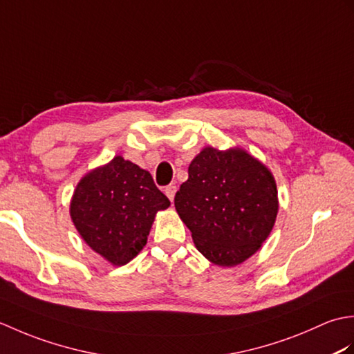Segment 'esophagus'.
<instances>
[{
	"instance_id": "obj_1",
	"label": "esophagus",
	"mask_w": 354,
	"mask_h": 354,
	"mask_svg": "<svg viewBox=\"0 0 354 354\" xmlns=\"http://www.w3.org/2000/svg\"><path fill=\"white\" fill-rule=\"evenodd\" d=\"M176 190H178V187L175 185V184H170V185H167L164 189V193L167 194V198L173 202V198H175V194H176Z\"/></svg>"
}]
</instances>
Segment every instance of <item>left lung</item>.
I'll use <instances>...</instances> for the list:
<instances>
[{
	"label": "left lung",
	"instance_id": "left-lung-1",
	"mask_svg": "<svg viewBox=\"0 0 354 354\" xmlns=\"http://www.w3.org/2000/svg\"><path fill=\"white\" fill-rule=\"evenodd\" d=\"M175 207L202 255L236 266L259 251L278 212L274 176L245 150L205 147L175 194Z\"/></svg>",
	"mask_w": 354,
	"mask_h": 354
}]
</instances>
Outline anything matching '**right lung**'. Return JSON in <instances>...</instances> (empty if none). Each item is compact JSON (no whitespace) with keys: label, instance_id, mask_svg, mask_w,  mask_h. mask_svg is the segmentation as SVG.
I'll use <instances>...</instances> for the list:
<instances>
[{"label":"right lung","instance_id":"obj_1","mask_svg":"<svg viewBox=\"0 0 354 354\" xmlns=\"http://www.w3.org/2000/svg\"><path fill=\"white\" fill-rule=\"evenodd\" d=\"M169 205L149 171L115 156L82 179L70 213L85 242L123 266L145 248L156 212Z\"/></svg>","mask_w":354,"mask_h":354}]
</instances>
